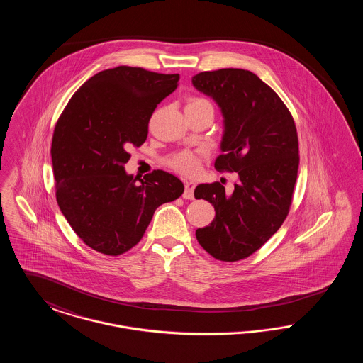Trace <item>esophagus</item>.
Masks as SVG:
<instances>
[{"mask_svg": "<svg viewBox=\"0 0 363 363\" xmlns=\"http://www.w3.org/2000/svg\"><path fill=\"white\" fill-rule=\"evenodd\" d=\"M194 188H196V182H193V181H185V191H184L182 197L186 199V200H193V197H194V196H193Z\"/></svg>", "mask_w": 363, "mask_h": 363, "instance_id": "obj_1", "label": "esophagus"}]
</instances>
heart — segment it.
<instances>
[{
  "mask_svg": "<svg viewBox=\"0 0 363 363\" xmlns=\"http://www.w3.org/2000/svg\"><path fill=\"white\" fill-rule=\"evenodd\" d=\"M208 104L207 101L203 99V98H190L186 106H196V104ZM203 155L204 154L200 152V151L194 152V151H189V150H184V151H179V152L170 156L167 159V164L178 173L191 175V174L199 172Z\"/></svg>",
  "mask_w": 363,
  "mask_h": 363,
  "instance_id": "obj_1",
  "label": "heart"
}]
</instances>
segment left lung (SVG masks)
<instances>
[{"label":"left lung","mask_w":363,"mask_h":363,"mask_svg":"<svg viewBox=\"0 0 363 363\" xmlns=\"http://www.w3.org/2000/svg\"><path fill=\"white\" fill-rule=\"evenodd\" d=\"M191 83L225 117L223 154L215 169L240 177L230 196L219 182L197 185L194 197L209 201L216 213L196 230V238L213 259L240 261L257 252L289 215L299 166L295 122L277 92L250 70L201 72Z\"/></svg>","instance_id":"obj_1"}]
</instances>
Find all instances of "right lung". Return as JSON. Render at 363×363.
<instances>
[{
  "mask_svg": "<svg viewBox=\"0 0 363 363\" xmlns=\"http://www.w3.org/2000/svg\"><path fill=\"white\" fill-rule=\"evenodd\" d=\"M179 74L117 67L88 79L55 123L52 141L55 197L73 231L91 249L120 256L143 238L156 208L177 200L184 184L163 170L125 172L129 150L148 136L156 106Z\"/></svg>",
  "mask_w": 363,
  "mask_h": 363,
  "instance_id": "obj_1",
  "label": "right lung"
}]
</instances>
